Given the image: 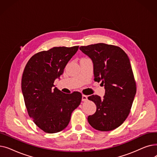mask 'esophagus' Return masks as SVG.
I'll return each instance as SVG.
<instances>
[{"label": "esophagus", "mask_w": 157, "mask_h": 157, "mask_svg": "<svg viewBox=\"0 0 157 157\" xmlns=\"http://www.w3.org/2000/svg\"><path fill=\"white\" fill-rule=\"evenodd\" d=\"M88 100V96L85 95H82V101H86Z\"/></svg>", "instance_id": "esophagus-1"}]
</instances>
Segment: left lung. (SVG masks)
<instances>
[{
  "instance_id": "obj_1",
  "label": "left lung",
  "mask_w": 157,
  "mask_h": 157,
  "mask_svg": "<svg viewBox=\"0 0 157 157\" xmlns=\"http://www.w3.org/2000/svg\"><path fill=\"white\" fill-rule=\"evenodd\" d=\"M80 50L94 63V80L104 86L103 98L88 97L96 106V112L88 121L100 131H110L120 127L130 111L136 94V83L127 55L118 46L98 43L83 46Z\"/></svg>"
}]
</instances>
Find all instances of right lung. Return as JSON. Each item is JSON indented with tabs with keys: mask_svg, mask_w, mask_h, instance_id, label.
<instances>
[{
	"mask_svg": "<svg viewBox=\"0 0 157 157\" xmlns=\"http://www.w3.org/2000/svg\"><path fill=\"white\" fill-rule=\"evenodd\" d=\"M79 46L53 47L33 55L24 69L21 90L29 117L46 133L63 130L69 124L72 111L81 103L80 92H62L55 80L63 74L64 68Z\"/></svg>",
	"mask_w": 157,
	"mask_h": 157,
	"instance_id": "right-lung-1",
	"label": "right lung"
}]
</instances>
